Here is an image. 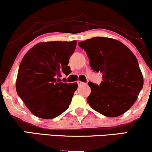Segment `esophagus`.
<instances>
[{
	"label": "esophagus",
	"instance_id": "34e87169",
	"mask_svg": "<svg viewBox=\"0 0 152 152\" xmlns=\"http://www.w3.org/2000/svg\"><path fill=\"white\" fill-rule=\"evenodd\" d=\"M77 83H78V86H80V85H81V84H83V82H82V81H77Z\"/></svg>",
	"mask_w": 152,
	"mask_h": 152
}]
</instances>
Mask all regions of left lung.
<instances>
[{
    "label": "left lung",
    "mask_w": 152,
    "mask_h": 152,
    "mask_svg": "<svg viewBox=\"0 0 152 152\" xmlns=\"http://www.w3.org/2000/svg\"><path fill=\"white\" fill-rule=\"evenodd\" d=\"M78 46L86 52L91 69L103 75L99 85L88 83L91 94L87 102L108 117L123 114L137 101L144 85L134 54L121 42L110 38L94 37Z\"/></svg>",
    "instance_id": "8db88e82"
}]
</instances>
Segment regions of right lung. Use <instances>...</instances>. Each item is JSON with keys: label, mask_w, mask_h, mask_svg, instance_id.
I'll return each mask as SVG.
<instances>
[{"label": "right lung", "mask_w": 152, "mask_h": 152, "mask_svg": "<svg viewBox=\"0 0 152 152\" xmlns=\"http://www.w3.org/2000/svg\"><path fill=\"white\" fill-rule=\"evenodd\" d=\"M76 46V41L39 43L23 58L17 76L16 91L37 117L53 118L70 105L77 83L58 82L57 78L63 73L68 76L71 72L68 64Z\"/></svg>", "instance_id": "1"}]
</instances>
